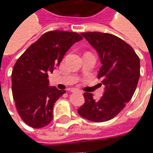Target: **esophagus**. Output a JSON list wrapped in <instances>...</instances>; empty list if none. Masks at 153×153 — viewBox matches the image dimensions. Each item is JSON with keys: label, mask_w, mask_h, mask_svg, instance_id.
I'll use <instances>...</instances> for the list:
<instances>
[{"label": "esophagus", "mask_w": 153, "mask_h": 153, "mask_svg": "<svg viewBox=\"0 0 153 153\" xmlns=\"http://www.w3.org/2000/svg\"><path fill=\"white\" fill-rule=\"evenodd\" d=\"M70 92H72V93H75V92H79V93H81L79 90L76 89V88H71V89H70Z\"/></svg>", "instance_id": "34e87169"}]
</instances>
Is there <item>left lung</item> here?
<instances>
[{
	"label": "left lung",
	"instance_id": "1",
	"mask_svg": "<svg viewBox=\"0 0 153 153\" xmlns=\"http://www.w3.org/2000/svg\"><path fill=\"white\" fill-rule=\"evenodd\" d=\"M99 55L102 66L98 79L105 85L98 100L93 93H84L85 102L78 109L80 116L93 122L114 118L128 102L140 76V60L131 46L115 35L99 32L82 33Z\"/></svg>",
	"mask_w": 153,
	"mask_h": 153
}]
</instances>
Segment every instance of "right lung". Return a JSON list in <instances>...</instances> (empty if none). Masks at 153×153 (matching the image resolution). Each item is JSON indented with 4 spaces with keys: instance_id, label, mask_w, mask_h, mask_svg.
<instances>
[{
    "instance_id": "add662e5",
    "label": "right lung",
    "mask_w": 153,
    "mask_h": 153,
    "mask_svg": "<svg viewBox=\"0 0 153 153\" xmlns=\"http://www.w3.org/2000/svg\"><path fill=\"white\" fill-rule=\"evenodd\" d=\"M77 33L47 32L16 61L12 71V93L16 110L24 121L39 128L53 119V106L65 93L49 86L48 74L60 65L66 51L82 40Z\"/></svg>"
}]
</instances>
